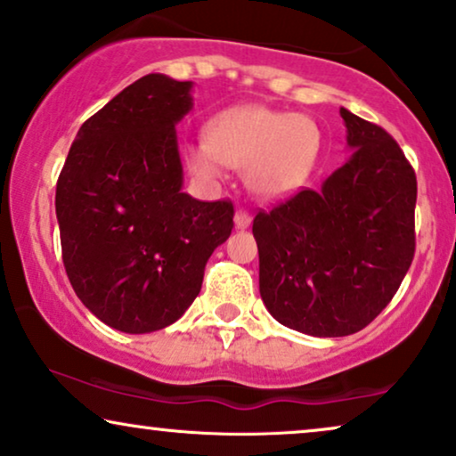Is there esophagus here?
I'll return each instance as SVG.
<instances>
[{
  "mask_svg": "<svg viewBox=\"0 0 456 456\" xmlns=\"http://www.w3.org/2000/svg\"><path fill=\"white\" fill-rule=\"evenodd\" d=\"M234 224H236V228H247L251 224V216H249V211L247 209H239L234 214Z\"/></svg>",
  "mask_w": 456,
  "mask_h": 456,
  "instance_id": "34e87169",
  "label": "esophagus"
}]
</instances>
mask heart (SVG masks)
I'll use <instances>...</instances> for the list:
<instances>
[{"label":"heart","instance_id":"1","mask_svg":"<svg viewBox=\"0 0 456 456\" xmlns=\"http://www.w3.org/2000/svg\"><path fill=\"white\" fill-rule=\"evenodd\" d=\"M312 119L264 106L224 110L207 126L205 140L186 146V161L203 180H220L224 167H242L247 186L264 199L297 191L318 152Z\"/></svg>","mask_w":456,"mask_h":456}]
</instances>
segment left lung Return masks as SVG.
<instances>
[{
    "label": "left lung",
    "instance_id": "1",
    "mask_svg": "<svg viewBox=\"0 0 456 456\" xmlns=\"http://www.w3.org/2000/svg\"><path fill=\"white\" fill-rule=\"evenodd\" d=\"M339 112L356 149L346 165L253 220L265 307L314 337L370 324L415 257V169L386 129Z\"/></svg>",
    "mask_w": 456,
    "mask_h": 456
}]
</instances>
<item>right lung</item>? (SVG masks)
I'll return each mask as SVG.
<instances>
[{
    "instance_id": "obj_1",
    "label": "right lung",
    "mask_w": 456,
    "mask_h": 456,
    "mask_svg": "<svg viewBox=\"0 0 456 456\" xmlns=\"http://www.w3.org/2000/svg\"><path fill=\"white\" fill-rule=\"evenodd\" d=\"M191 87L159 73L134 81L79 127L58 175L70 285L123 333H152L184 314L234 228L232 200L182 192L175 123L192 109Z\"/></svg>"
}]
</instances>
